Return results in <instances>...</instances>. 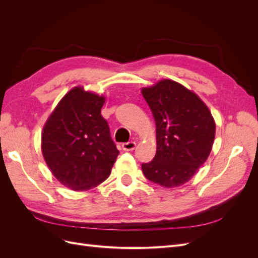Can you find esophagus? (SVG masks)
<instances>
[{
	"label": "esophagus",
	"mask_w": 258,
	"mask_h": 258,
	"mask_svg": "<svg viewBox=\"0 0 258 258\" xmlns=\"http://www.w3.org/2000/svg\"><path fill=\"white\" fill-rule=\"evenodd\" d=\"M136 146H137V144H136V142H134V141H129V142H126V143H122V144H121L122 150L126 151V152L134 151L135 148H136Z\"/></svg>",
	"instance_id": "esophagus-1"
}]
</instances>
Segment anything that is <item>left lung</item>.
Returning a JSON list of instances; mask_svg holds the SVG:
<instances>
[{"label":"left lung","mask_w":258,"mask_h":258,"mask_svg":"<svg viewBox=\"0 0 258 258\" xmlns=\"http://www.w3.org/2000/svg\"><path fill=\"white\" fill-rule=\"evenodd\" d=\"M142 95L156 122L157 151L142 163L147 179L168 188L188 182L208 159L215 122L196 93L171 80L143 88Z\"/></svg>","instance_id":"obj_1"}]
</instances>
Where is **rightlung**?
<instances>
[{
	"instance_id": "obj_1",
	"label": "right lung",
	"mask_w": 258,
	"mask_h": 258,
	"mask_svg": "<svg viewBox=\"0 0 258 258\" xmlns=\"http://www.w3.org/2000/svg\"><path fill=\"white\" fill-rule=\"evenodd\" d=\"M104 97L70 90L46 121L42 152L58 181L73 190H88L108 177L119 154L101 115Z\"/></svg>"
}]
</instances>
